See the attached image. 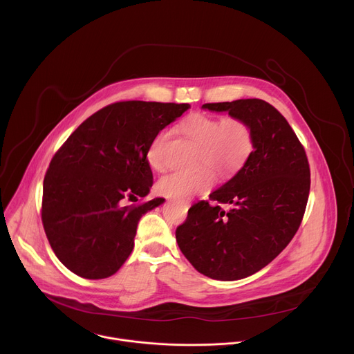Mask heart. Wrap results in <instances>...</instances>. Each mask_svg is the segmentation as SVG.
Wrapping results in <instances>:
<instances>
[{"mask_svg":"<svg viewBox=\"0 0 354 354\" xmlns=\"http://www.w3.org/2000/svg\"><path fill=\"white\" fill-rule=\"evenodd\" d=\"M180 131L198 144L197 164L206 165L194 172H172L162 176L157 190L174 200H187L192 196L210 189L220 178L228 179L236 175L254 154L255 138L249 123L236 116L218 118L206 113H194L180 123ZM167 130L158 131L147 149V160L151 168L164 171L167 162L162 147L168 140Z\"/></svg>","mask_w":354,"mask_h":354,"instance_id":"b5f03b06","label":"heart"}]
</instances>
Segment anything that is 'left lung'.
I'll return each mask as SVG.
<instances>
[{
  "instance_id": "8db88e82",
  "label": "left lung",
  "mask_w": 354,
  "mask_h": 354,
  "mask_svg": "<svg viewBox=\"0 0 354 354\" xmlns=\"http://www.w3.org/2000/svg\"><path fill=\"white\" fill-rule=\"evenodd\" d=\"M246 120L255 148L248 164L209 200H200L176 228L182 254L201 274L239 280L269 265L304 217L311 172L306 149L284 116L262 99L205 104ZM220 204H232L225 212Z\"/></svg>"
}]
</instances>
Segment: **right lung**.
Returning a JSON list of instances; mask_svg holds the SVG:
<instances>
[{
	"mask_svg": "<svg viewBox=\"0 0 354 354\" xmlns=\"http://www.w3.org/2000/svg\"><path fill=\"white\" fill-rule=\"evenodd\" d=\"M189 104L124 100L89 116L50 161L43 180L41 223L59 261L84 279L115 274L131 254L142 214L162 205L147 149Z\"/></svg>",
	"mask_w": 354,
	"mask_h": 354,
	"instance_id": "right-lung-1",
	"label": "right lung"
}]
</instances>
